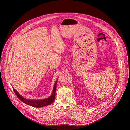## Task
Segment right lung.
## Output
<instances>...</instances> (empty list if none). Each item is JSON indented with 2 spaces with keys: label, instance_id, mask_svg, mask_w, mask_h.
Here are the masks:
<instances>
[{
  "label": "right lung",
  "instance_id": "1",
  "mask_svg": "<svg viewBox=\"0 0 130 130\" xmlns=\"http://www.w3.org/2000/svg\"><path fill=\"white\" fill-rule=\"evenodd\" d=\"M57 81L58 80H57L56 82H55L53 86V91H52V93L51 95L47 98L42 99V100H30V99H26L25 98H24L23 97H22L18 94V92L14 88V87H13V88L17 97L22 102H23L24 103H25L27 105H29L34 107H41L50 105L54 101L55 97V90H56V88H57Z\"/></svg>",
  "mask_w": 130,
  "mask_h": 130
}]
</instances>
